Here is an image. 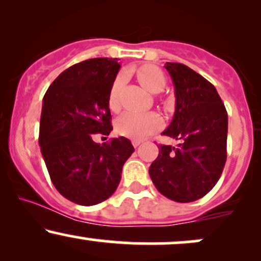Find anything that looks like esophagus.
Listing matches in <instances>:
<instances>
[{"instance_id": "esophagus-1", "label": "esophagus", "mask_w": 261, "mask_h": 261, "mask_svg": "<svg viewBox=\"0 0 261 261\" xmlns=\"http://www.w3.org/2000/svg\"><path fill=\"white\" fill-rule=\"evenodd\" d=\"M141 143H142V141H140V140H133L134 147H137V146H140Z\"/></svg>"}]
</instances>
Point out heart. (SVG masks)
<instances>
[{
    "label": "heart",
    "mask_w": 261,
    "mask_h": 261,
    "mask_svg": "<svg viewBox=\"0 0 261 261\" xmlns=\"http://www.w3.org/2000/svg\"><path fill=\"white\" fill-rule=\"evenodd\" d=\"M136 76L143 88L147 89L149 93H153V94L162 92L166 87V77L160 68L155 67V66H141L137 70ZM122 83H124V77L120 74V76L116 77L112 88H110L108 104L112 110H116L119 107V95H120ZM161 125L162 121L160 116L154 113L139 114L126 112L116 120L115 128L116 133L121 136L134 140H142L151 134L155 133L161 127Z\"/></svg>",
    "instance_id": "1"
}]
</instances>
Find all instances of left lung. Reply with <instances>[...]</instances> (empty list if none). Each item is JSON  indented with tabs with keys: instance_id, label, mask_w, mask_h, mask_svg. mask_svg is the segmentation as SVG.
<instances>
[{
	"instance_id": "8db88e82",
	"label": "left lung",
	"mask_w": 261,
	"mask_h": 261,
	"mask_svg": "<svg viewBox=\"0 0 261 261\" xmlns=\"http://www.w3.org/2000/svg\"><path fill=\"white\" fill-rule=\"evenodd\" d=\"M175 89V112L149 176L162 195L176 202L201 199L216 185L226 164L228 116L212 83L188 66L167 62Z\"/></svg>"
}]
</instances>
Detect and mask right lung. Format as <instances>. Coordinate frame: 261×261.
<instances>
[{"label":"right lung","mask_w":261,"mask_h":261,"mask_svg":"<svg viewBox=\"0 0 261 261\" xmlns=\"http://www.w3.org/2000/svg\"><path fill=\"white\" fill-rule=\"evenodd\" d=\"M120 64L97 58L71 66L50 85L43 99L39 146L54 187L83 206L114 194L122 166L135 151L126 137L97 143L93 134L113 130L108 98Z\"/></svg>","instance_id":"obj_1"}]
</instances>
